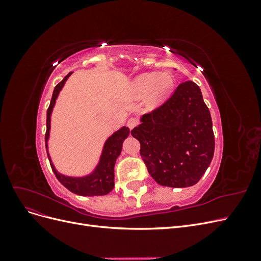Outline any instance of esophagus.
<instances>
[{
  "instance_id": "1",
  "label": "esophagus",
  "mask_w": 261,
  "mask_h": 261,
  "mask_svg": "<svg viewBox=\"0 0 261 261\" xmlns=\"http://www.w3.org/2000/svg\"><path fill=\"white\" fill-rule=\"evenodd\" d=\"M137 124H138L137 118H135V117H130L129 120L127 121V127H128L129 129H133L134 127H135V126H137Z\"/></svg>"
}]
</instances>
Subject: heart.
Here are the masks:
<instances>
[{
	"mask_svg": "<svg viewBox=\"0 0 261 261\" xmlns=\"http://www.w3.org/2000/svg\"><path fill=\"white\" fill-rule=\"evenodd\" d=\"M173 88L174 81L170 74L146 73L137 76L132 82L130 93L136 99L146 96L147 106L154 108L161 105L170 96Z\"/></svg>",
	"mask_w": 261,
	"mask_h": 261,
	"instance_id": "obj_1",
	"label": "heart"
}]
</instances>
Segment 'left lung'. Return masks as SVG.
I'll use <instances>...</instances> for the list:
<instances>
[{"mask_svg": "<svg viewBox=\"0 0 261 261\" xmlns=\"http://www.w3.org/2000/svg\"><path fill=\"white\" fill-rule=\"evenodd\" d=\"M140 122L130 134L140 143L149 174L162 186L195 185L215 152L211 115L199 86L191 81L181 83Z\"/></svg>", "mask_w": 261, "mask_h": 261, "instance_id": "obj_1", "label": "left lung"}]
</instances>
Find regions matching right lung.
Segmentation results:
<instances>
[{"mask_svg": "<svg viewBox=\"0 0 261 261\" xmlns=\"http://www.w3.org/2000/svg\"><path fill=\"white\" fill-rule=\"evenodd\" d=\"M72 72L68 73L64 80L59 83L53 90L52 99L50 102V106L46 111V132H45V148L46 153H48L49 161L51 164L52 171L60 180V183L65 186L68 191L74 194L81 195V196H103L109 194L114 187V165L117 156L120 155L122 151V145L125 138H127L129 135V128L123 127L115 132L111 137H109L106 141L103 150H102V154L100 158L99 164L91 174L84 176V177H70L65 176L55 170L54 165L50 159V155L48 152V139L50 135V122H51V113L53 107L55 105V100H57L61 89L64 86L67 78L70 76Z\"/></svg>", "mask_w": 261, "mask_h": 261, "instance_id": "right-lung-1", "label": "right lung"}]
</instances>
